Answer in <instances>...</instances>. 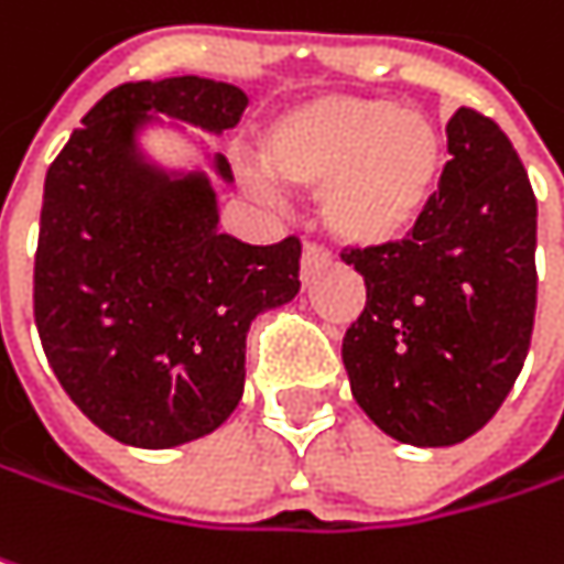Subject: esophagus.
<instances>
[{"label": "esophagus", "mask_w": 564, "mask_h": 564, "mask_svg": "<svg viewBox=\"0 0 564 564\" xmlns=\"http://www.w3.org/2000/svg\"><path fill=\"white\" fill-rule=\"evenodd\" d=\"M330 262V253L324 250V247H317V243H304V253H302V279L307 282L321 265H327Z\"/></svg>", "instance_id": "esophagus-1"}]
</instances>
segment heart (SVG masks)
Wrapping results in <instances>:
<instances>
[{
  "mask_svg": "<svg viewBox=\"0 0 564 564\" xmlns=\"http://www.w3.org/2000/svg\"><path fill=\"white\" fill-rule=\"evenodd\" d=\"M260 160L285 188H321V221L340 243L376 250L423 221L440 188L443 134L421 108L327 93L282 108L262 128ZM247 182L275 192L260 173Z\"/></svg>",
  "mask_w": 564,
  "mask_h": 564,
  "instance_id": "obj_1",
  "label": "heart"
}]
</instances>
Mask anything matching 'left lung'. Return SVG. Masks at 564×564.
Returning a JSON list of instances; mask_svg holds the SVG:
<instances>
[{"mask_svg": "<svg viewBox=\"0 0 564 564\" xmlns=\"http://www.w3.org/2000/svg\"><path fill=\"white\" fill-rule=\"evenodd\" d=\"M408 240L349 250L366 307L343 337L356 404L398 443L456 446L498 414L536 314V198L501 128L459 108Z\"/></svg>", "mask_w": 564, "mask_h": 564, "instance_id": "8db88e82", "label": "left lung"}]
</instances>
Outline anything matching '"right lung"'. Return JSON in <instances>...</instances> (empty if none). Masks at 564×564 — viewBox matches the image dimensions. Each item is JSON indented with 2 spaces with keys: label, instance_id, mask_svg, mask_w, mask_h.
Listing matches in <instances>:
<instances>
[{
  "label": "right lung",
  "instance_id": "right-lung-1",
  "mask_svg": "<svg viewBox=\"0 0 564 564\" xmlns=\"http://www.w3.org/2000/svg\"><path fill=\"white\" fill-rule=\"evenodd\" d=\"M243 89L173 76L111 89L44 180L34 321L73 404L124 446L173 449L218 430L243 398L247 330L289 304L302 243L253 247L218 230L207 170H166L141 134L160 118L224 134ZM215 180L234 182L221 153Z\"/></svg>",
  "mask_w": 564,
  "mask_h": 564
}]
</instances>
